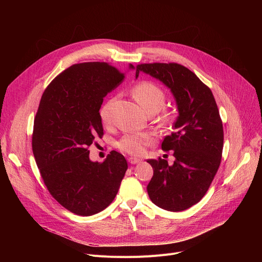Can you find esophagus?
<instances>
[{
    "mask_svg": "<svg viewBox=\"0 0 262 262\" xmlns=\"http://www.w3.org/2000/svg\"><path fill=\"white\" fill-rule=\"evenodd\" d=\"M127 161L130 163V164H136V163H139L141 160L138 159V158H135V157H129L127 159Z\"/></svg>",
    "mask_w": 262,
    "mask_h": 262,
    "instance_id": "esophagus-1",
    "label": "esophagus"
}]
</instances>
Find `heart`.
Returning a JSON list of instances; mask_svg holds the SVG:
<instances>
[{"mask_svg": "<svg viewBox=\"0 0 262 262\" xmlns=\"http://www.w3.org/2000/svg\"><path fill=\"white\" fill-rule=\"evenodd\" d=\"M132 94L136 102L138 103L145 113L153 115L158 113L166 104L167 95L164 90L150 80H141L137 82L132 88ZM113 104L114 101H107L100 110V117L104 125L108 126L113 123ZM171 114L164 112L160 115L159 120L166 124L170 121ZM153 142V137L149 134H128L117 143V147L124 153L133 156H140L143 154L144 148Z\"/></svg>", "mask_w": 262, "mask_h": 262, "instance_id": "b5f03b06", "label": "heart"}]
</instances>
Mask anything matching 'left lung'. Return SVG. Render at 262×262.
Masks as SVG:
<instances>
[{"label": "left lung", "instance_id": "obj_1", "mask_svg": "<svg viewBox=\"0 0 262 262\" xmlns=\"http://www.w3.org/2000/svg\"><path fill=\"white\" fill-rule=\"evenodd\" d=\"M143 71L168 86L178 113L174 132L162 141L163 150H174L175 161L147 159L154 174L147 185L148 196L158 207L183 211L199 203L208 191L221 163L224 132L210 88L188 68L176 62L140 63Z\"/></svg>", "mask_w": 262, "mask_h": 262}]
</instances>
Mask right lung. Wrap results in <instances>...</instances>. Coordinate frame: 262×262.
Returning a JSON list of instances; mask_svg holds the SVG:
<instances>
[{
    "instance_id": "1",
    "label": "right lung",
    "mask_w": 262,
    "mask_h": 262,
    "mask_svg": "<svg viewBox=\"0 0 262 262\" xmlns=\"http://www.w3.org/2000/svg\"><path fill=\"white\" fill-rule=\"evenodd\" d=\"M124 77L107 62L76 63L55 77L41 96L32 137L36 163L50 194L77 215L108 207L127 170L126 159L116 150L103 162H93L88 149L104 135L103 99Z\"/></svg>"
}]
</instances>
